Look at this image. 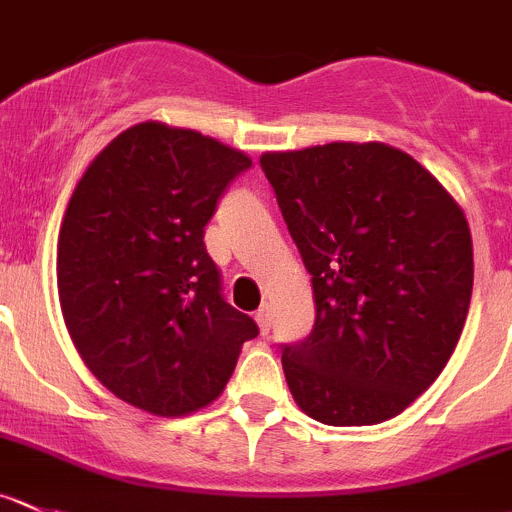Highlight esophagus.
<instances>
[{
    "mask_svg": "<svg viewBox=\"0 0 512 512\" xmlns=\"http://www.w3.org/2000/svg\"><path fill=\"white\" fill-rule=\"evenodd\" d=\"M255 320H257V327H260L262 335H267V332H270V325H272V307L262 305L260 310L255 312Z\"/></svg>",
    "mask_w": 512,
    "mask_h": 512,
    "instance_id": "1",
    "label": "esophagus"
}]
</instances>
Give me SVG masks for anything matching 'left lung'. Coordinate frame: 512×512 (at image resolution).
Masks as SVG:
<instances>
[{
  "mask_svg": "<svg viewBox=\"0 0 512 512\" xmlns=\"http://www.w3.org/2000/svg\"><path fill=\"white\" fill-rule=\"evenodd\" d=\"M315 325L282 350L287 385L325 425L403 413L453 355L473 295V237L448 190L408 152L330 142L265 152Z\"/></svg>",
  "mask_w": 512,
  "mask_h": 512,
  "instance_id": "obj_1",
  "label": "left lung"
}]
</instances>
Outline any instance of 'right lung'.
<instances>
[{"mask_svg": "<svg viewBox=\"0 0 512 512\" xmlns=\"http://www.w3.org/2000/svg\"><path fill=\"white\" fill-rule=\"evenodd\" d=\"M250 165L245 152L150 119L114 137L74 187L57 245L64 325L92 375L145 413L207 408L260 332L225 302L202 240Z\"/></svg>", "mask_w": 512, "mask_h": 512, "instance_id": "obj_1", "label": "right lung"}]
</instances>
